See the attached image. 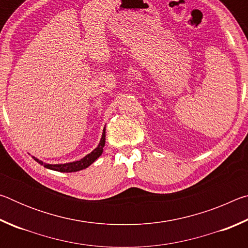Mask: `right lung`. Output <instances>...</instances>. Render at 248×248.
Masks as SVG:
<instances>
[{"mask_svg":"<svg viewBox=\"0 0 248 248\" xmlns=\"http://www.w3.org/2000/svg\"><path fill=\"white\" fill-rule=\"evenodd\" d=\"M105 131H106V129L104 128L102 138H100V141H99V144L97 145V148L94 149L90 154H87L86 156H84L83 158L79 159V161L65 163V164H47V163H44L43 161L36 158L35 156H32V158L35 159L36 162H38L40 165H44V167H46V169L61 171V173H72V171H78L84 169H87V167H89L91 164H93L96 159H97L103 153V148L105 146V141H106V132Z\"/></svg>","mask_w":248,"mask_h":248,"instance_id":"add662e5","label":"right lung"}]
</instances>
